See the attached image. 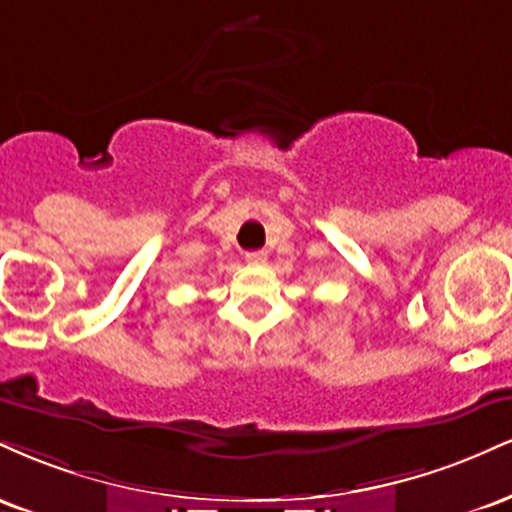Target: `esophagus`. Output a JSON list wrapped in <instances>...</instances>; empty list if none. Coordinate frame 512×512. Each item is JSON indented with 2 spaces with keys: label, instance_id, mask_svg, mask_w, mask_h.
Wrapping results in <instances>:
<instances>
[{
  "label": "esophagus",
  "instance_id": "esophagus-1",
  "mask_svg": "<svg viewBox=\"0 0 512 512\" xmlns=\"http://www.w3.org/2000/svg\"><path fill=\"white\" fill-rule=\"evenodd\" d=\"M245 260H248L250 264H264V262H267V252H264V250H250V252H245Z\"/></svg>",
  "mask_w": 512,
  "mask_h": 512
}]
</instances>
